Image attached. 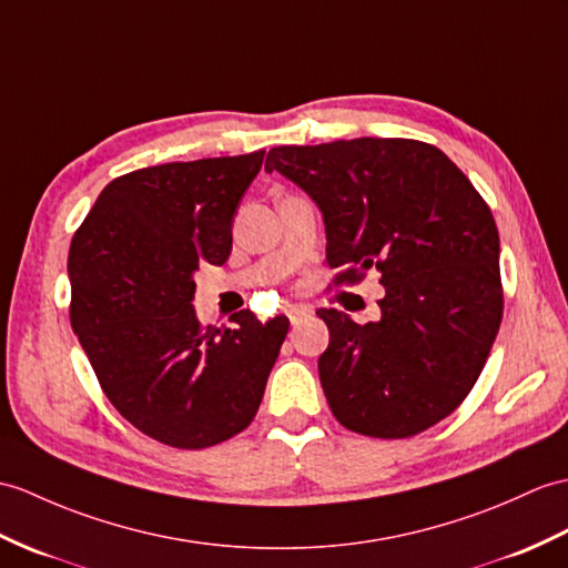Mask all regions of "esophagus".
Listing matches in <instances>:
<instances>
[{
  "label": "esophagus",
  "instance_id": "1",
  "mask_svg": "<svg viewBox=\"0 0 568 568\" xmlns=\"http://www.w3.org/2000/svg\"><path fill=\"white\" fill-rule=\"evenodd\" d=\"M287 316H290V324L300 326L302 322L312 320V310L310 307H302V305H293V307H287Z\"/></svg>",
  "mask_w": 568,
  "mask_h": 568
}]
</instances>
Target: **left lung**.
Masks as SVG:
<instances>
[{"instance_id": "obj_1", "label": "left lung", "mask_w": 568, "mask_h": 568, "mask_svg": "<svg viewBox=\"0 0 568 568\" xmlns=\"http://www.w3.org/2000/svg\"><path fill=\"white\" fill-rule=\"evenodd\" d=\"M320 205L326 263L355 283L375 268L379 322L320 310V379L341 426L412 438L465 402L504 316L498 230L469 179L428 142L283 144L266 156Z\"/></svg>"}]
</instances>
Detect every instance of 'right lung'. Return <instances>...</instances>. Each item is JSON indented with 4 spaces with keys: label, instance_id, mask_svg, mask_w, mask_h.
<instances>
[{
    "label": "right lung",
    "instance_id": "obj_1",
    "mask_svg": "<svg viewBox=\"0 0 568 568\" xmlns=\"http://www.w3.org/2000/svg\"><path fill=\"white\" fill-rule=\"evenodd\" d=\"M263 150L171 162L113 179L74 232L70 322L109 402L179 450L252 424L290 322L244 310L232 328L195 320L197 263L222 266Z\"/></svg>",
    "mask_w": 568,
    "mask_h": 568
}]
</instances>
